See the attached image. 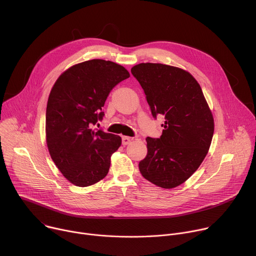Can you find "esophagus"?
Here are the masks:
<instances>
[{
  "mask_svg": "<svg viewBox=\"0 0 256 256\" xmlns=\"http://www.w3.org/2000/svg\"><path fill=\"white\" fill-rule=\"evenodd\" d=\"M131 138L130 137H126V136H123L122 137V144L124 145V146H126V145H128L130 142H131Z\"/></svg>",
  "mask_w": 256,
  "mask_h": 256,
  "instance_id": "1",
  "label": "esophagus"
}]
</instances>
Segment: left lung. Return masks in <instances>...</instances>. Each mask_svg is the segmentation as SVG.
Masks as SVG:
<instances>
[{
    "instance_id": "obj_1",
    "label": "left lung",
    "mask_w": 256,
    "mask_h": 256,
    "mask_svg": "<svg viewBox=\"0 0 256 256\" xmlns=\"http://www.w3.org/2000/svg\"><path fill=\"white\" fill-rule=\"evenodd\" d=\"M141 85L153 118L164 116L159 138L147 137L142 176L170 189L185 182L200 166L211 144L214 121L200 85L176 67L141 63L131 69Z\"/></svg>"
}]
</instances>
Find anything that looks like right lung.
<instances>
[{"mask_svg": "<svg viewBox=\"0 0 256 256\" xmlns=\"http://www.w3.org/2000/svg\"><path fill=\"white\" fill-rule=\"evenodd\" d=\"M129 77L123 66L94 59L69 68L53 86L46 110L47 145L74 185L90 186L107 175L121 137L94 126L104 117L102 108L112 89Z\"/></svg>", "mask_w": 256, "mask_h": 256, "instance_id": "right-lung-1", "label": "right lung"}]
</instances>
